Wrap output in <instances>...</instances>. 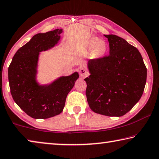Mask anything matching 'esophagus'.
I'll return each instance as SVG.
<instances>
[{"instance_id": "obj_1", "label": "esophagus", "mask_w": 159, "mask_h": 159, "mask_svg": "<svg viewBox=\"0 0 159 159\" xmlns=\"http://www.w3.org/2000/svg\"><path fill=\"white\" fill-rule=\"evenodd\" d=\"M79 74L81 77H86L88 76V72L85 69L80 68L79 69Z\"/></svg>"}]
</instances>
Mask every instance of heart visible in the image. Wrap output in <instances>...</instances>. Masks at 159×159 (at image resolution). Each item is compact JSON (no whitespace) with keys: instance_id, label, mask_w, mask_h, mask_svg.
Instances as JSON below:
<instances>
[{"instance_id":"obj_1","label":"heart","mask_w":159,"mask_h":159,"mask_svg":"<svg viewBox=\"0 0 159 159\" xmlns=\"http://www.w3.org/2000/svg\"><path fill=\"white\" fill-rule=\"evenodd\" d=\"M88 47L90 50H93V54L95 57H101L104 55L107 50L106 42L99 40L97 37L92 38L90 40L88 43Z\"/></svg>"}]
</instances>
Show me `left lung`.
<instances>
[{"mask_svg":"<svg viewBox=\"0 0 159 159\" xmlns=\"http://www.w3.org/2000/svg\"><path fill=\"white\" fill-rule=\"evenodd\" d=\"M109 55L88 61L85 95L90 108L107 116H122L143 94L147 68L140 52L125 39L104 35Z\"/></svg>","mask_w":159,"mask_h":159,"instance_id":"obj_1","label":"left lung"}]
</instances>
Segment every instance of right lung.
<instances>
[{"label":"right lung","instance_id":"add662e5","mask_svg":"<svg viewBox=\"0 0 159 159\" xmlns=\"http://www.w3.org/2000/svg\"><path fill=\"white\" fill-rule=\"evenodd\" d=\"M62 29L35 35L15 54L8 67L10 90L15 103L34 118H48L60 114L66 96L79 79L77 72L59 78L47 85L36 80L39 52L57 43Z\"/></svg>","mask_w":159,"mask_h":159}]
</instances>
